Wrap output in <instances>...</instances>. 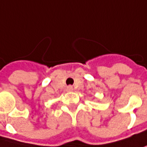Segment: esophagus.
I'll return each mask as SVG.
<instances>
[{"mask_svg": "<svg viewBox=\"0 0 147 147\" xmlns=\"http://www.w3.org/2000/svg\"><path fill=\"white\" fill-rule=\"evenodd\" d=\"M68 90H72V87H71V86L68 87Z\"/></svg>", "mask_w": 147, "mask_h": 147, "instance_id": "esophagus-1", "label": "esophagus"}]
</instances>
